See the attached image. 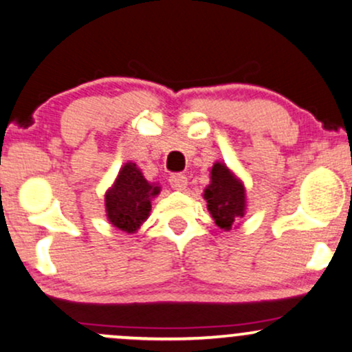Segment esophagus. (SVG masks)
I'll list each match as a JSON object with an SVG mask.
<instances>
[{
    "mask_svg": "<svg viewBox=\"0 0 352 352\" xmlns=\"http://www.w3.org/2000/svg\"><path fill=\"white\" fill-rule=\"evenodd\" d=\"M168 182H170L173 190H185L188 185L187 177H185L184 173H173L170 179H168Z\"/></svg>",
    "mask_w": 352,
    "mask_h": 352,
    "instance_id": "obj_1",
    "label": "esophagus"
}]
</instances>
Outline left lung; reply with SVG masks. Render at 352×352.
Masks as SVG:
<instances>
[{
  "instance_id": "left-lung-1",
  "label": "left lung",
  "mask_w": 352,
  "mask_h": 352,
  "mask_svg": "<svg viewBox=\"0 0 352 352\" xmlns=\"http://www.w3.org/2000/svg\"><path fill=\"white\" fill-rule=\"evenodd\" d=\"M204 199L215 225L225 232L245 217L246 188L225 162H215L210 168V184L204 190Z\"/></svg>"
}]
</instances>
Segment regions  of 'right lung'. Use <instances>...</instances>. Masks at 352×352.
I'll use <instances>...</instances> for the list:
<instances>
[{
  "instance_id": "1",
  "label": "right lung",
  "mask_w": 352,
  "mask_h": 352,
  "mask_svg": "<svg viewBox=\"0 0 352 352\" xmlns=\"http://www.w3.org/2000/svg\"><path fill=\"white\" fill-rule=\"evenodd\" d=\"M159 193V184L145 179L134 162H125L106 192L107 220L125 233H135L151 215L152 199Z\"/></svg>"
}]
</instances>
